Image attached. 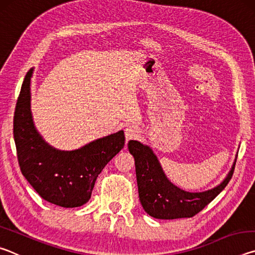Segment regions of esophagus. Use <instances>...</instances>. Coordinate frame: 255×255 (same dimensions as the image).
I'll list each match as a JSON object with an SVG mask.
<instances>
[{"instance_id":"obj_1","label":"esophagus","mask_w":255,"mask_h":255,"mask_svg":"<svg viewBox=\"0 0 255 255\" xmlns=\"http://www.w3.org/2000/svg\"><path fill=\"white\" fill-rule=\"evenodd\" d=\"M139 135V131L135 126H127L125 129V136H126V140H131L136 139V138Z\"/></svg>"}]
</instances>
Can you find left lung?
I'll list each match as a JSON object with an SVG mask.
<instances>
[{"mask_svg":"<svg viewBox=\"0 0 255 255\" xmlns=\"http://www.w3.org/2000/svg\"><path fill=\"white\" fill-rule=\"evenodd\" d=\"M128 148L135 158L140 204L146 213L157 219L193 217L225 189L236 164L235 161L227 178L217 187L204 192H187L167 180L157 157L148 146L129 140Z\"/></svg>","mask_w":255,"mask_h":255,"instance_id":"8db88e82","label":"left lung"}]
</instances>
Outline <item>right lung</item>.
<instances>
[{
	"label": "right lung",
	"instance_id": "add662e5",
	"mask_svg": "<svg viewBox=\"0 0 255 255\" xmlns=\"http://www.w3.org/2000/svg\"><path fill=\"white\" fill-rule=\"evenodd\" d=\"M24 77L16 101L13 136L20 170L42 199L65 208L86 204L98 175L125 146L120 130L71 152L47 145L33 126L30 111V80Z\"/></svg>",
	"mask_w": 255,
	"mask_h": 255
}]
</instances>
